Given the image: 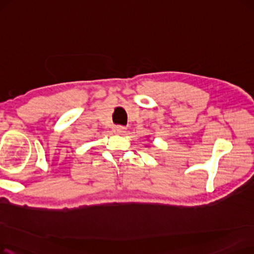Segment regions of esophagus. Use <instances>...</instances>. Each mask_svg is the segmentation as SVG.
<instances>
[{"instance_id":"esophagus-1","label":"esophagus","mask_w":254,"mask_h":254,"mask_svg":"<svg viewBox=\"0 0 254 254\" xmlns=\"http://www.w3.org/2000/svg\"><path fill=\"white\" fill-rule=\"evenodd\" d=\"M113 132L115 134H124V133H126V127L122 126H115L113 127Z\"/></svg>"}]
</instances>
